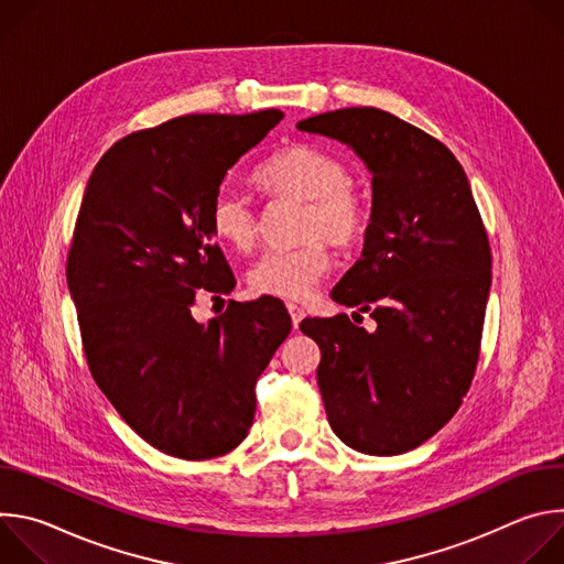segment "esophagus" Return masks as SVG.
Wrapping results in <instances>:
<instances>
[{"label":"esophagus","instance_id":"1","mask_svg":"<svg viewBox=\"0 0 564 564\" xmlns=\"http://www.w3.org/2000/svg\"><path fill=\"white\" fill-rule=\"evenodd\" d=\"M288 312H290V316H292V326H294V328H299L301 318L305 316L303 307H299V305H294V303H288Z\"/></svg>","mask_w":564,"mask_h":564}]
</instances>
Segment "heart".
I'll list each match as a JSON object with an SVG mask.
<instances>
[{"label": "heart", "instance_id": "1", "mask_svg": "<svg viewBox=\"0 0 564 564\" xmlns=\"http://www.w3.org/2000/svg\"><path fill=\"white\" fill-rule=\"evenodd\" d=\"M257 181L274 196L307 200L303 236L296 248L268 250L248 272V285L257 296L303 301L330 270L333 257L326 234L339 246L352 243L366 227V207L348 167L335 153L312 144H292L276 151L257 170ZM214 234L225 246L248 252L259 238V214L236 189H220L209 207Z\"/></svg>", "mask_w": 564, "mask_h": 564}]
</instances>
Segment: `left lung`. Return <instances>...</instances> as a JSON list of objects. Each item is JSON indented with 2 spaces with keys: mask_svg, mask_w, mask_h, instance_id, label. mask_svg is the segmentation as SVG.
Segmentation results:
<instances>
[{
  "mask_svg": "<svg viewBox=\"0 0 564 564\" xmlns=\"http://www.w3.org/2000/svg\"><path fill=\"white\" fill-rule=\"evenodd\" d=\"M296 129L348 144L372 174L364 252L333 299L377 328L348 314L299 326L321 350L328 422L359 453H406L457 413L473 381L491 290L485 223L448 147L388 111L337 109Z\"/></svg>",
  "mask_w": 564,
  "mask_h": 564,
  "instance_id": "1",
  "label": "left lung"
}]
</instances>
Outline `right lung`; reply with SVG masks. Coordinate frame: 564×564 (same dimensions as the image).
Masks as SVG:
<instances>
[{
  "mask_svg": "<svg viewBox=\"0 0 564 564\" xmlns=\"http://www.w3.org/2000/svg\"><path fill=\"white\" fill-rule=\"evenodd\" d=\"M283 113H196L118 140L75 220L66 281L89 370L153 448L212 459L246 440L254 386L292 330L279 299L198 324L196 290L229 281L209 207L225 174Z\"/></svg>",
  "mask_w": 564,
  "mask_h": 564,
  "instance_id": "1",
  "label": "right lung"
}]
</instances>
